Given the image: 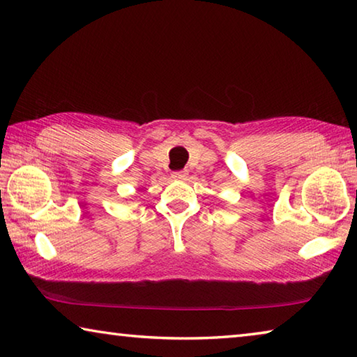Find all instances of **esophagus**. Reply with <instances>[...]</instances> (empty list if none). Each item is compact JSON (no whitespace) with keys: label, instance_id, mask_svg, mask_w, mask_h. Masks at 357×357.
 Masks as SVG:
<instances>
[{"label":"esophagus","instance_id":"34e87169","mask_svg":"<svg viewBox=\"0 0 357 357\" xmlns=\"http://www.w3.org/2000/svg\"><path fill=\"white\" fill-rule=\"evenodd\" d=\"M173 178L178 179V181H183L187 178V173L185 172H174L173 173Z\"/></svg>","mask_w":357,"mask_h":357}]
</instances>
